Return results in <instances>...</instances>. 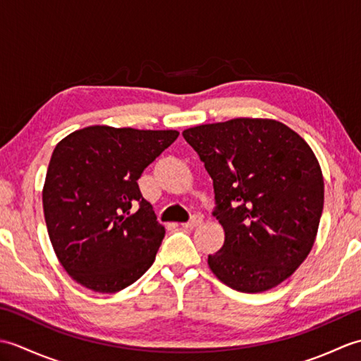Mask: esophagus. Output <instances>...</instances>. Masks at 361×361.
I'll return each instance as SVG.
<instances>
[{
  "mask_svg": "<svg viewBox=\"0 0 361 361\" xmlns=\"http://www.w3.org/2000/svg\"><path fill=\"white\" fill-rule=\"evenodd\" d=\"M202 217L200 216H194L192 219H190L189 221H188V224H183V226H185V228H197L198 225H202Z\"/></svg>",
  "mask_w": 361,
  "mask_h": 361,
  "instance_id": "obj_1",
  "label": "esophagus"
}]
</instances>
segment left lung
Segmentation results:
<instances>
[{
	"label": "left lung",
	"instance_id": "1",
	"mask_svg": "<svg viewBox=\"0 0 361 361\" xmlns=\"http://www.w3.org/2000/svg\"><path fill=\"white\" fill-rule=\"evenodd\" d=\"M192 145L212 178L225 242L208 256L211 271L242 293L290 278L315 243L324 180L310 145L274 119L237 118L190 127Z\"/></svg>",
	"mask_w": 361,
	"mask_h": 361
}]
</instances>
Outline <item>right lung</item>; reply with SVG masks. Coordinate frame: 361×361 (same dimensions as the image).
<instances>
[{
	"label": "right lung",
	"instance_id": "add662e5",
	"mask_svg": "<svg viewBox=\"0 0 361 361\" xmlns=\"http://www.w3.org/2000/svg\"><path fill=\"white\" fill-rule=\"evenodd\" d=\"M176 130L90 126L52 152L43 186L46 228L59 262L99 293H116L149 270L166 234L137 180Z\"/></svg>",
	"mask_w": 361,
	"mask_h": 361
}]
</instances>
